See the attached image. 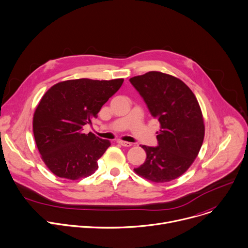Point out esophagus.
Masks as SVG:
<instances>
[{
	"instance_id": "1",
	"label": "esophagus",
	"mask_w": 248,
	"mask_h": 248,
	"mask_svg": "<svg viewBox=\"0 0 248 248\" xmlns=\"http://www.w3.org/2000/svg\"><path fill=\"white\" fill-rule=\"evenodd\" d=\"M118 143L123 146V147H131L132 146V143H129V142H124V141H118Z\"/></svg>"
}]
</instances>
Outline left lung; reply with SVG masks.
<instances>
[{
  "label": "left lung",
  "instance_id": "8db88e82",
  "mask_svg": "<svg viewBox=\"0 0 248 248\" xmlns=\"http://www.w3.org/2000/svg\"><path fill=\"white\" fill-rule=\"evenodd\" d=\"M129 80L160 124L157 146H142L147 158L134 170L153 182L173 180L189 169L202 147L205 126L199 103L182 80L168 74L149 72Z\"/></svg>",
  "mask_w": 248,
  "mask_h": 248
}]
</instances>
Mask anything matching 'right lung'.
Segmentation results:
<instances>
[{"label":"right lung","instance_id":"obj_1","mask_svg":"<svg viewBox=\"0 0 248 248\" xmlns=\"http://www.w3.org/2000/svg\"><path fill=\"white\" fill-rule=\"evenodd\" d=\"M123 80L71 79L58 82L43 95L34 112L33 134L43 161L55 175L76 180L97 170L98 158L111 144L85 134L82 128L92 125Z\"/></svg>","mask_w":248,"mask_h":248}]
</instances>
